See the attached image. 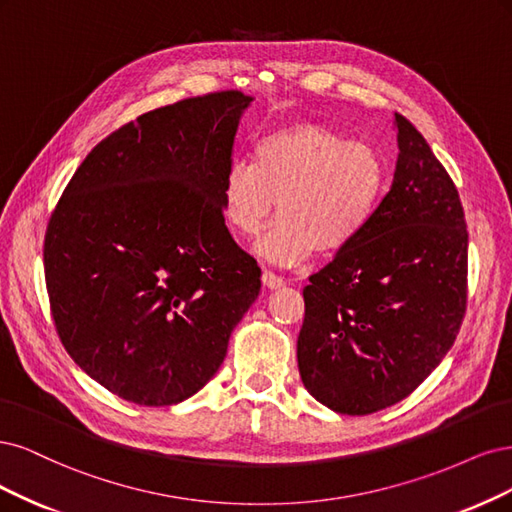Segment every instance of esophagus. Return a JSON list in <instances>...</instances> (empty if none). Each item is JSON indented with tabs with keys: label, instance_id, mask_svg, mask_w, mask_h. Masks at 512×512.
<instances>
[{
	"label": "esophagus",
	"instance_id": "obj_1",
	"mask_svg": "<svg viewBox=\"0 0 512 512\" xmlns=\"http://www.w3.org/2000/svg\"><path fill=\"white\" fill-rule=\"evenodd\" d=\"M261 280H263V285H268L270 289H278V287L285 285V278L276 274V272H272V270H263Z\"/></svg>",
	"mask_w": 512,
	"mask_h": 512
}]
</instances>
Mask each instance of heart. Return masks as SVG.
<instances>
[{"mask_svg":"<svg viewBox=\"0 0 512 512\" xmlns=\"http://www.w3.org/2000/svg\"><path fill=\"white\" fill-rule=\"evenodd\" d=\"M385 191L387 163L374 146L321 123H293L263 134L253 146V163L229 161L221 212L236 234L257 236L278 208L257 251L280 266H295L315 251L349 249L376 217Z\"/></svg>","mask_w":512,"mask_h":512,"instance_id":"1","label":"heart"}]
</instances>
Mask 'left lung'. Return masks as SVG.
Instances as JSON below:
<instances>
[{"mask_svg":"<svg viewBox=\"0 0 512 512\" xmlns=\"http://www.w3.org/2000/svg\"><path fill=\"white\" fill-rule=\"evenodd\" d=\"M381 208L304 289V387L340 415H372L415 391L449 353L468 306V229L457 187L402 114Z\"/></svg>","mask_w":512,"mask_h":512,"instance_id":"8db88e82","label":"left lung"}]
</instances>
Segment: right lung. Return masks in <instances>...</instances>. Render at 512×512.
Here are the masks:
<instances>
[{
	"label": "right lung",
	"mask_w": 512,
	"mask_h": 512,
	"mask_svg": "<svg viewBox=\"0 0 512 512\" xmlns=\"http://www.w3.org/2000/svg\"><path fill=\"white\" fill-rule=\"evenodd\" d=\"M251 97L217 91L144 112L91 148L48 217L44 278L65 351L140 406H172L223 364L261 287L221 180Z\"/></svg>",
	"instance_id": "1"
}]
</instances>
